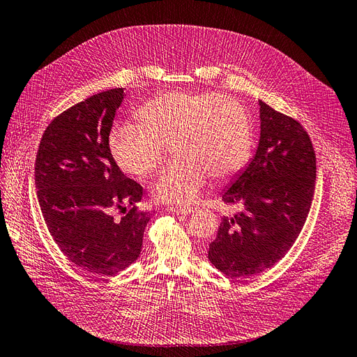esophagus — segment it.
Wrapping results in <instances>:
<instances>
[{
    "label": "esophagus",
    "mask_w": 357,
    "mask_h": 357,
    "mask_svg": "<svg viewBox=\"0 0 357 357\" xmlns=\"http://www.w3.org/2000/svg\"><path fill=\"white\" fill-rule=\"evenodd\" d=\"M169 210L175 214H181V215H188L194 211L192 207H170Z\"/></svg>",
    "instance_id": "esophagus-1"
}]
</instances>
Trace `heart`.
<instances>
[{"mask_svg":"<svg viewBox=\"0 0 357 357\" xmlns=\"http://www.w3.org/2000/svg\"><path fill=\"white\" fill-rule=\"evenodd\" d=\"M137 116L140 122H121L112 128L111 151L123 172L146 178L167 146H175L179 159L165 166L151 185L154 198L162 203L192 204L210 176H234L250 160L251 121L231 98L170 91L149 100Z\"/></svg>","mask_w":357,"mask_h":357,"instance_id":"obj_1","label":"heart"}]
</instances>
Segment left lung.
<instances>
[{
    "instance_id": "1",
    "label": "left lung",
    "mask_w": 357,
    "mask_h": 357,
    "mask_svg": "<svg viewBox=\"0 0 357 357\" xmlns=\"http://www.w3.org/2000/svg\"><path fill=\"white\" fill-rule=\"evenodd\" d=\"M259 105L255 156L230 182L222 198L243 211L223 217L208 259L231 278L271 268L298 239L312 204L315 151L301 123L271 106Z\"/></svg>"
}]
</instances>
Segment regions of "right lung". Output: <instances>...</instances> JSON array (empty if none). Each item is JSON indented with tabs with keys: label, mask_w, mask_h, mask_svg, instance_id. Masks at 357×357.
I'll return each instance as SVG.
<instances>
[{
	"label": "right lung",
	"mask_w": 357,
	"mask_h": 357,
	"mask_svg": "<svg viewBox=\"0 0 357 357\" xmlns=\"http://www.w3.org/2000/svg\"><path fill=\"white\" fill-rule=\"evenodd\" d=\"M123 89L71 106L45 130L35 163L43 220L56 246L91 275H115L140 257L149 211L143 187L122 174L109 134ZM114 209L123 215L113 219Z\"/></svg>",
	"instance_id": "right-lung-1"
}]
</instances>
